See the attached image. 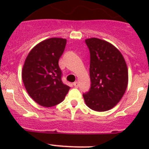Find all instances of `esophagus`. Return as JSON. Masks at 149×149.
I'll return each instance as SVG.
<instances>
[{
    "mask_svg": "<svg viewBox=\"0 0 149 149\" xmlns=\"http://www.w3.org/2000/svg\"><path fill=\"white\" fill-rule=\"evenodd\" d=\"M73 86H74V87H76V88H78V87H79V82H78V81L74 82V83H73Z\"/></svg>",
    "mask_w": 149,
    "mask_h": 149,
    "instance_id": "obj_1",
    "label": "esophagus"
}]
</instances>
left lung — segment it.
<instances>
[{
  "instance_id": "8db88e82",
  "label": "left lung",
  "mask_w": 149,
  "mask_h": 149,
  "mask_svg": "<svg viewBox=\"0 0 149 149\" xmlns=\"http://www.w3.org/2000/svg\"><path fill=\"white\" fill-rule=\"evenodd\" d=\"M90 52L91 88L83 94L86 104L94 111L104 112L115 106L127 88V68L121 52L104 40H85Z\"/></svg>"
}]
</instances>
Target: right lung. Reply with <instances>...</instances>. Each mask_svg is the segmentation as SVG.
I'll use <instances>...</instances> for the list:
<instances>
[{
    "mask_svg": "<svg viewBox=\"0 0 149 149\" xmlns=\"http://www.w3.org/2000/svg\"><path fill=\"white\" fill-rule=\"evenodd\" d=\"M66 40L50 38L37 45L29 53L22 70V80L34 101L49 107L63 101L70 87L62 81L58 65Z\"/></svg>",
    "mask_w": 149,
    "mask_h": 149,
    "instance_id": "1",
    "label": "right lung"
}]
</instances>
